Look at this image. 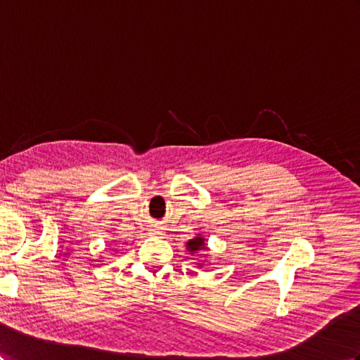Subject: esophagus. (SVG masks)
Segmentation results:
<instances>
[{"mask_svg": "<svg viewBox=\"0 0 360 360\" xmlns=\"http://www.w3.org/2000/svg\"><path fill=\"white\" fill-rule=\"evenodd\" d=\"M152 234H153V236H161L162 231H160V229H152Z\"/></svg>", "mask_w": 360, "mask_h": 360, "instance_id": "esophagus-1", "label": "esophagus"}]
</instances>
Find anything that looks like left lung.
Returning a JSON list of instances; mask_svg holds the SVG:
<instances>
[{"label":"left lung","instance_id":"1","mask_svg":"<svg viewBox=\"0 0 360 360\" xmlns=\"http://www.w3.org/2000/svg\"><path fill=\"white\" fill-rule=\"evenodd\" d=\"M187 250H188L190 254H196V252H200V251L207 250L205 238L200 237V236H198V237H195V238H191V240L187 242ZM199 266H202V264H199Z\"/></svg>","mask_w":360,"mask_h":360}]
</instances>
